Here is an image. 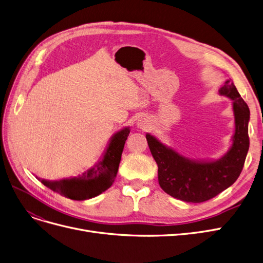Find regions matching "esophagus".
I'll return each instance as SVG.
<instances>
[{
  "mask_svg": "<svg viewBox=\"0 0 263 263\" xmlns=\"http://www.w3.org/2000/svg\"><path fill=\"white\" fill-rule=\"evenodd\" d=\"M138 127L140 128H146L148 127V123H146V120H139L138 121Z\"/></svg>",
  "mask_w": 263,
  "mask_h": 263,
  "instance_id": "esophagus-1",
  "label": "esophagus"
}]
</instances>
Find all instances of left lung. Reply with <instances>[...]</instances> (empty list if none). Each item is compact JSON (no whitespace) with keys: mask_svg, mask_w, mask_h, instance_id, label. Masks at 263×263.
Segmentation results:
<instances>
[{"mask_svg":"<svg viewBox=\"0 0 263 263\" xmlns=\"http://www.w3.org/2000/svg\"><path fill=\"white\" fill-rule=\"evenodd\" d=\"M220 93L233 100L235 133L229 152L215 162H193L167 148L153 136H145L159 167V183L175 198L187 203L208 201L232 185L243 171L249 149V108L232 80H227Z\"/></svg>","mask_w":263,"mask_h":263,"instance_id":"8db88e82","label":"left lung"}]
</instances>
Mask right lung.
<instances>
[{
  "instance_id": "obj_1",
  "label": "right lung",
  "mask_w": 263,
  "mask_h": 263,
  "mask_svg": "<svg viewBox=\"0 0 263 263\" xmlns=\"http://www.w3.org/2000/svg\"><path fill=\"white\" fill-rule=\"evenodd\" d=\"M129 129L124 128L114 135L102 161L79 178L59 181L42 180L50 190L74 201H84L101 194L109 189L117 177L124 144Z\"/></svg>"
}]
</instances>
